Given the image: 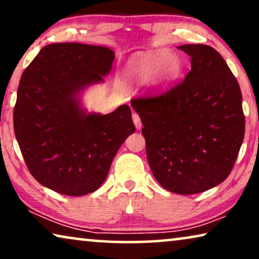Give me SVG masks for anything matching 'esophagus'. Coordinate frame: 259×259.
I'll list each match as a JSON object with an SVG mask.
<instances>
[{"label": "esophagus", "instance_id": "obj_1", "mask_svg": "<svg viewBox=\"0 0 259 259\" xmlns=\"http://www.w3.org/2000/svg\"><path fill=\"white\" fill-rule=\"evenodd\" d=\"M133 121H134V125L137 127V130H140L143 125H141V120L137 113H133Z\"/></svg>", "mask_w": 259, "mask_h": 259}]
</instances>
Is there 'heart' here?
<instances>
[{
  "label": "heart",
  "mask_w": 259,
  "mask_h": 259,
  "mask_svg": "<svg viewBox=\"0 0 259 259\" xmlns=\"http://www.w3.org/2000/svg\"><path fill=\"white\" fill-rule=\"evenodd\" d=\"M179 72V59L166 51L137 56L127 62L125 68L126 76L138 82H146L154 76L159 80L168 81L175 79Z\"/></svg>",
  "instance_id": "obj_1"
}]
</instances>
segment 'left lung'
Listing matches in <instances>:
<instances>
[{
	"instance_id": "1",
	"label": "left lung",
	"mask_w": 259,
	"mask_h": 259,
	"mask_svg": "<svg viewBox=\"0 0 259 259\" xmlns=\"http://www.w3.org/2000/svg\"><path fill=\"white\" fill-rule=\"evenodd\" d=\"M191 56L183 81L131 100L139 114L154 178L169 192L194 194L224 182L245 133L238 81L206 45L178 47Z\"/></svg>"
}]
</instances>
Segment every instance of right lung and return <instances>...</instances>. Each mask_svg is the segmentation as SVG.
I'll return each mask as SVG.
<instances>
[{
    "instance_id": "1",
    "label": "right lung",
    "mask_w": 259,
    "mask_h": 259,
    "mask_svg": "<svg viewBox=\"0 0 259 259\" xmlns=\"http://www.w3.org/2000/svg\"><path fill=\"white\" fill-rule=\"evenodd\" d=\"M107 47L65 42L44 47L21 76L14 131L31 176L66 196L94 192L136 126L131 108L86 114L77 94L112 68Z\"/></svg>"
}]
</instances>
